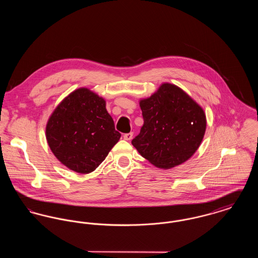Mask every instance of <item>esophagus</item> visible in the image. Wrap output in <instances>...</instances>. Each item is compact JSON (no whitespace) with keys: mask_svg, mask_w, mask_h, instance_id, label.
Wrapping results in <instances>:
<instances>
[{"mask_svg":"<svg viewBox=\"0 0 258 258\" xmlns=\"http://www.w3.org/2000/svg\"><path fill=\"white\" fill-rule=\"evenodd\" d=\"M133 136H134V133L125 134V135H123V139H124V140H132V139H133Z\"/></svg>","mask_w":258,"mask_h":258,"instance_id":"34e87169","label":"esophagus"}]
</instances>
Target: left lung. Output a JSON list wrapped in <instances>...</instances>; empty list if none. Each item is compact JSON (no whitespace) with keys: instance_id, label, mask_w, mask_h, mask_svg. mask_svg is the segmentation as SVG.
Here are the masks:
<instances>
[{"instance_id":"1","label":"left lung","mask_w":258,"mask_h":258,"mask_svg":"<svg viewBox=\"0 0 258 258\" xmlns=\"http://www.w3.org/2000/svg\"><path fill=\"white\" fill-rule=\"evenodd\" d=\"M139 103L144 123L132 144L143 158L169 169L197 152L205 135L206 116L182 89L164 83Z\"/></svg>"}]
</instances>
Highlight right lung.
<instances>
[{"mask_svg": "<svg viewBox=\"0 0 258 258\" xmlns=\"http://www.w3.org/2000/svg\"><path fill=\"white\" fill-rule=\"evenodd\" d=\"M120 137L105 100L87 88L63 98L46 124L52 153L68 168L81 174L94 171Z\"/></svg>", "mask_w": 258, "mask_h": 258, "instance_id": "1", "label": "right lung"}]
</instances>
